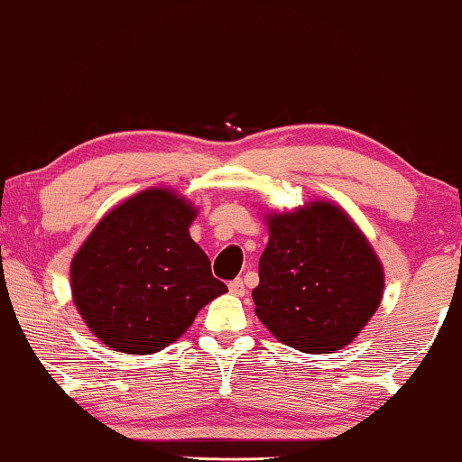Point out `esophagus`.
<instances>
[{
	"mask_svg": "<svg viewBox=\"0 0 462 462\" xmlns=\"http://www.w3.org/2000/svg\"><path fill=\"white\" fill-rule=\"evenodd\" d=\"M229 292H231L233 296H244V294H245V283H244V280H233V282L229 283Z\"/></svg>",
	"mask_w": 462,
	"mask_h": 462,
	"instance_id": "1",
	"label": "esophagus"
}]
</instances>
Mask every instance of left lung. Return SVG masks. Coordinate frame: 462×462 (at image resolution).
Here are the masks:
<instances>
[{
    "instance_id": "1",
    "label": "left lung",
    "mask_w": 462,
    "mask_h": 462,
    "mask_svg": "<svg viewBox=\"0 0 462 462\" xmlns=\"http://www.w3.org/2000/svg\"><path fill=\"white\" fill-rule=\"evenodd\" d=\"M269 244L252 290L256 315L280 343L334 353L357 338L383 300L384 271L368 237L334 201L264 217Z\"/></svg>"
}]
</instances>
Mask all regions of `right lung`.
Listing matches in <instances>:
<instances>
[{
	"label": "right lung",
	"instance_id": "1",
	"mask_svg": "<svg viewBox=\"0 0 462 462\" xmlns=\"http://www.w3.org/2000/svg\"><path fill=\"white\" fill-rule=\"evenodd\" d=\"M187 198L151 187L106 212L71 261L75 307L105 346L151 356L172 345L201 307L226 292L189 236Z\"/></svg>",
	"mask_w": 462,
	"mask_h": 462
}]
</instances>
